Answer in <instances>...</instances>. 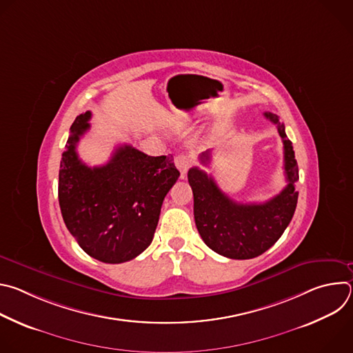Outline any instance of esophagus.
<instances>
[{"instance_id": "1", "label": "esophagus", "mask_w": 353, "mask_h": 353, "mask_svg": "<svg viewBox=\"0 0 353 353\" xmlns=\"http://www.w3.org/2000/svg\"><path fill=\"white\" fill-rule=\"evenodd\" d=\"M174 165H176V168L180 170L181 179H184L187 170H188L190 166H191V159H190V157H187V155H184V154H180V155H177V157L174 158Z\"/></svg>"}]
</instances>
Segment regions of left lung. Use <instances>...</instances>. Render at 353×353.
Returning a JSON list of instances; mask_svg holds the SVG:
<instances>
[{"instance_id":"left-lung-1","label":"left lung","mask_w":353,"mask_h":353,"mask_svg":"<svg viewBox=\"0 0 353 353\" xmlns=\"http://www.w3.org/2000/svg\"><path fill=\"white\" fill-rule=\"evenodd\" d=\"M264 116L276 124L283 142V168L288 184L278 195L263 204H240L230 199L204 170L198 168L188 170L198 233L215 253L233 260H248L265 253L288 228L297 204L299 168L292 142L276 114L264 113ZM199 161L208 165L211 150L201 155Z\"/></svg>"}]
</instances>
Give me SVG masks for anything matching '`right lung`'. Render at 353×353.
Masks as SVG:
<instances>
[{
	"label": "right lung",
	"mask_w": 353,
	"mask_h": 353,
	"mask_svg": "<svg viewBox=\"0 0 353 353\" xmlns=\"http://www.w3.org/2000/svg\"><path fill=\"white\" fill-rule=\"evenodd\" d=\"M90 112L71 125L59 173V203L70 233L85 253L120 264L152 243L163 199L180 172L173 157H148L131 145L119 146L103 166L89 168L77 145L90 128Z\"/></svg>",
	"instance_id": "1"
}]
</instances>
